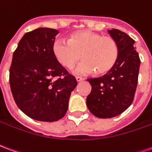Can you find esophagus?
<instances>
[{
	"label": "esophagus",
	"mask_w": 152,
	"mask_h": 152,
	"mask_svg": "<svg viewBox=\"0 0 152 152\" xmlns=\"http://www.w3.org/2000/svg\"><path fill=\"white\" fill-rule=\"evenodd\" d=\"M76 80H77V82H81V81H83L84 80V78L83 77H76Z\"/></svg>",
	"instance_id": "34e87169"
}]
</instances>
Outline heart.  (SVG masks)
Returning <instances> with one entry per match:
<instances>
[{
  "instance_id": "heart-1",
  "label": "heart",
  "mask_w": 152,
  "mask_h": 152,
  "mask_svg": "<svg viewBox=\"0 0 152 152\" xmlns=\"http://www.w3.org/2000/svg\"><path fill=\"white\" fill-rule=\"evenodd\" d=\"M56 60L63 66L72 69L77 61L75 73L90 75L96 71L106 74L113 68L119 56V47L116 39L110 35H101L92 31H80L70 35L68 39H56L53 45Z\"/></svg>"
}]
</instances>
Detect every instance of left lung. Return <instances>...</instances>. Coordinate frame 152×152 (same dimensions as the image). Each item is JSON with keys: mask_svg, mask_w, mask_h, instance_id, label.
Listing matches in <instances>:
<instances>
[{"mask_svg": "<svg viewBox=\"0 0 152 152\" xmlns=\"http://www.w3.org/2000/svg\"><path fill=\"white\" fill-rule=\"evenodd\" d=\"M108 31L119 47L117 63L103 77L87 79L91 85V91L87 98V106L99 118L116 117L130 106L137 88L140 67L134 40L119 30Z\"/></svg>", "mask_w": 152, "mask_h": 152, "instance_id": "obj_1", "label": "left lung"}]
</instances>
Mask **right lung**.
I'll return each mask as SVG.
<instances>
[{"label": "right lung", "instance_id": "add662e5", "mask_svg": "<svg viewBox=\"0 0 152 152\" xmlns=\"http://www.w3.org/2000/svg\"><path fill=\"white\" fill-rule=\"evenodd\" d=\"M58 31L40 27L23 35L13 54L10 85L16 104L40 121L61 119L77 83L53 52Z\"/></svg>", "mask_w": 152, "mask_h": 152}]
</instances>
